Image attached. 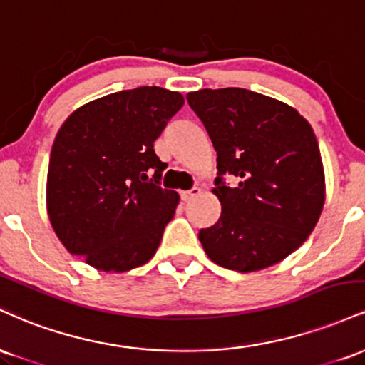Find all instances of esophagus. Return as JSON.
I'll return each instance as SVG.
<instances>
[{
	"mask_svg": "<svg viewBox=\"0 0 365 365\" xmlns=\"http://www.w3.org/2000/svg\"><path fill=\"white\" fill-rule=\"evenodd\" d=\"M197 195H200V188H199V187L190 188V190L180 192V197H182L183 202H188V200H192V199H194V197H197Z\"/></svg>",
	"mask_w": 365,
	"mask_h": 365,
	"instance_id": "esophagus-1",
	"label": "esophagus"
}]
</instances>
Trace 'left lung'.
Listing matches in <instances>:
<instances>
[{"instance_id":"left-lung-1","label":"left lung","mask_w":365,"mask_h":365,"mask_svg":"<svg viewBox=\"0 0 365 365\" xmlns=\"http://www.w3.org/2000/svg\"><path fill=\"white\" fill-rule=\"evenodd\" d=\"M187 101L217 154L212 194L221 216L199 232L209 259L238 273L283 261L307 240L324 206V171L309 121L240 87L188 92Z\"/></svg>"}]
</instances>
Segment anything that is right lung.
I'll use <instances>...</instances> for the list:
<instances>
[{
  "label": "right lung",
  "instance_id": "1",
  "mask_svg": "<svg viewBox=\"0 0 365 365\" xmlns=\"http://www.w3.org/2000/svg\"><path fill=\"white\" fill-rule=\"evenodd\" d=\"M183 96L137 87L78 108L61 125L48 168V212L70 254L123 273L156 254L180 200L159 187L154 140Z\"/></svg>",
  "mask_w": 365,
  "mask_h": 365
}]
</instances>
